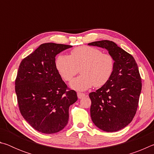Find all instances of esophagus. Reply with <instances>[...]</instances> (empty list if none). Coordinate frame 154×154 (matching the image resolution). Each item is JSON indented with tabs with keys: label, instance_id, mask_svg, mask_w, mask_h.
Listing matches in <instances>:
<instances>
[{
	"label": "esophagus",
	"instance_id": "esophagus-1",
	"mask_svg": "<svg viewBox=\"0 0 154 154\" xmlns=\"http://www.w3.org/2000/svg\"><path fill=\"white\" fill-rule=\"evenodd\" d=\"M77 96H78V98H83V97H85V94L83 93H81V92H77Z\"/></svg>",
	"mask_w": 154,
	"mask_h": 154
}]
</instances>
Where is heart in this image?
I'll return each mask as SVG.
<instances>
[{
  "mask_svg": "<svg viewBox=\"0 0 154 154\" xmlns=\"http://www.w3.org/2000/svg\"><path fill=\"white\" fill-rule=\"evenodd\" d=\"M55 65L66 82H70L80 69L82 75L72 80L70 86L75 90L85 91L93 85L102 87L109 82L114 70V59L111 54L103 53L96 48L81 46L72 49L70 56L60 54Z\"/></svg>",
  "mask_w": 154,
  "mask_h": 154,
  "instance_id": "b5f03b06",
  "label": "heart"
}]
</instances>
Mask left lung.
<instances>
[{"instance_id": "8db88e82", "label": "left lung", "mask_w": 154, "mask_h": 154, "mask_svg": "<svg viewBox=\"0 0 154 154\" xmlns=\"http://www.w3.org/2000/svg\"><path fill=\"white\" fill-rule=\"evenodd\" d=\"M88 45L105 48L114 59L110 79L89 94L91 118L103 131H118L128 126L136 114L142 88L139 68L133 56L113 41H94Z\"/></svg>"}]
</instances>
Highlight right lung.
Here are the masks:
<instances>
[{
  "label": "right lung",
  "mask_w": 154,
  "mask_h": 154,
  "mask_svg": "<svg viewBox=\"0 0 154 154\" xmlns=\"http://www.w3.org/2000/svg\"><path fill=\"white\" fill-rule=\"evenodd\" d=\"M71 45L43 43L22 60L15 82L20 111L33 128L45 134L60 131L69 121L77 93L62 79L55 65L57 54Z\"/></svg>",
  "instance_id": "add662e5"
}]
</instances>
